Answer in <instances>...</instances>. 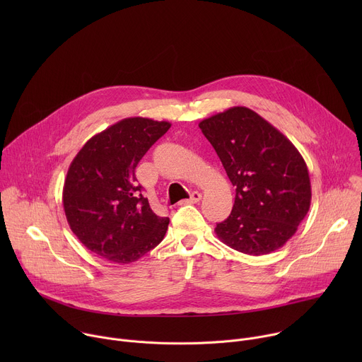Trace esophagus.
I'll return each mask as SVG.
<instances>
[{
    "instance_id": "obj_1",
    "label": "esophagus",
    "mask_w": 362,
    "mask_h": 362,
    "mask_svg": "<svg viewBox=\"0 0 362 362\" xmlns=\"http://www.w3.org/2000/svg\"><path fill=\"white\" fill-rule=\"evenodd\" d=\"M202 199V194L199 192H192L189 199H185L180 202V204H189V203H197Z\"/></svg>"
}]
</instances>
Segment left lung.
<instances>
[{"label": "left lung", "instance_id": "left-lung-1", "mask_svg": "<svg viewBox=\"0 0 362 362\" xmlns=\"http://www.w3.org/2000/svg\"><path fill=\"white\" fill-rule=\"evenodd\" d=\"M199 127L236 187L233 209L216 225V236L253 256L282 247L311 206V180L298 148L243 106L204 119Z\"/></svg>", "mask_w": 362, "mask_h": 362}]
</instances>
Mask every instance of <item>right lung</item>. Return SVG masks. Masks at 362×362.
Masks as SVG:
<instances>
[{"label":"right lung","instance_id":"right-lung-1","mask_svg":"<svg viewBox=\"0 0 362 362\" xmlns=\"http://www.w3.org/2000/svg\"><path fill=\"white\" fill-rule=\"evenodd\" d=\"M170 126L123 119L87 140L73 159L63 187L66 218L78 240L103 259L134 262L165 238L169 218L151 211L134 170Z\"/></svg>","mask_w":362,"mask_h":362}]
</instances>
